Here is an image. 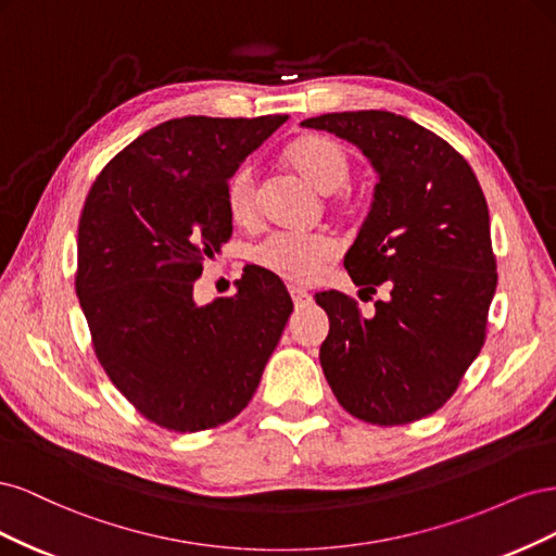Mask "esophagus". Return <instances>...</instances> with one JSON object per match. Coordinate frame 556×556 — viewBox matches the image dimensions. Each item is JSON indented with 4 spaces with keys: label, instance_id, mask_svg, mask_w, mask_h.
<instances>
[{
    "label": "esophagus",
    "instance_id": "34e87169",
    "mask_svg": "<svg viewBox=\"0 0 556 556\" xmlns=\"http://www.w3.org/2000/svg\"><path fill=\"white\" fill-rule=\"evenodd\" d=\"M290 296H292V301H294V306L296 308H304V306H308L311 304V294L304 290V288H296V285H290Z\"/></svg>",
    "mask_w": 556,
    "mask_h": 556
}]
</instances>
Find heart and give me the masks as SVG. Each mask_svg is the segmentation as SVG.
<instances>
[{
    "mask_svg": "<svg viewBox=\"0 0 556 556\" xmlns=\"http://www.w3.org/2000/svg\"><path fill=\"white\" fill-rule=\"evenodd\" d=\"M288 169L319 194L341 192L352 174L348 148L325 134H306L288 146L282 155ZM225 208L237 227H252L260 217L257 174L250 164L239 166L225 185ZM336 257V245L325 237L271 233L250 252V260L264 271L288 282H313Z\"/></svg>",
    "mask_w": 556,
    "mask_h": 556,
    "instance_id": "obj_1",
    "label": "heart"
}]
</instances>
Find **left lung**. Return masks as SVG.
I'll use <instances>...</instances> for the list:
<instances>
[{"label": "left lung", "instance_id": "8db88e82", "mask_svg": "<svg viewBox=\"0 0 556 556\" xmlns=\"http://www.w3.org/2000/svg\"><path fill=\"white\" fill-rule=\"evenodd\" d=\"M362 148L378 172L371 213L345 255L355 285L390 299L364 317L343 292L315 294L329 315L319 364L333 396L364 422L399 427L445 406L484 345L496 292L490 211L447 141L390 111L301 123Z\"/></svg>", "mask_w": 556, "mask_h": 556}]
</instances>
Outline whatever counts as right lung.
Returning <instances> with one entry per match:
<instances>
[{
	"instance_id": "obj_1",
	"label": "right lung",
	"mask_w": 556,
	"mask_h": 556,
	"mask_svg": "<svg viewBox=\"0 0 556 556\" xmlns=\"http://www.w3.org/2000/svg\"><path fill=\"white\" fill-rule=\"evenodd\" d=\"M288 115H185L148 129L92 182L76 294L111 382L146 419L192 433L237 417L292 313L278 276L248 266L237 294L192 292L231 237L227 178Z\"/></svg>"
}]
</instances>
